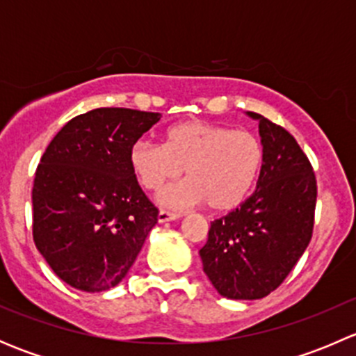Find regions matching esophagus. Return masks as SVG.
Wrapping results in <instances>:
<instances>
[{"label": "esophagus", "instance_id": "obj_1", "mask_svg": "<svg viewBox=\"0 0 356 356\" xmlns=\"http://www.w3.org/2000/svg\"><path fill=\"white\" fill-rule=\"evenodd\" d=\"M179 217H181V213H175V211H168V210L158 211V222H170Z\"/></svg>", "mask_w": 356, "mask_h": 356}]
</instances>
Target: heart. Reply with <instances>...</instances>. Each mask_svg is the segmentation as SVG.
Returning <instances> with one entry per match:
<instances>
[{
	"label": "heart",
	"instance_id": "heart-1",
	"mask_svg": "<svg viewBox=\"0 0 356 356\" xmlns=\"http://www.w3.org/2000/svg\"><path fill=\"white\" fill-rule=\"evenodd\" d=\"M129 158L139 182L149 191H160L186 168L188 181L165 189L161 203L175 208L207 203L213 211H229L253 189L265 152L253 132L189 120L167 129L163 145L138 141Z\"/></svg>",
	"mask_w": 356,
	"mask_h": 356
}]
</instances>
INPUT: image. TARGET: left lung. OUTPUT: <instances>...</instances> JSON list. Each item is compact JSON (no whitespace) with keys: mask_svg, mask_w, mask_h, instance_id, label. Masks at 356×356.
Here are the masks:
<instances>
[{"mask_svg":"<svg viewBox=\"0 0 356 356\" xmlns=\"http://www.w3.org/2000/svg\"><path fill=\"white\" fill-rule=\"evenodd\" d=\"M260 124L264 167L257 189L211 222L200 250L213 288L231 300H260L284 282L314 234L317 179L296 139L282 125L248 111Z\"/></svg>","mask_w":356,"mask_h":356,"instance_id":"1","label":"left lung"}]
</instances>
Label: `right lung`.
Returning a JSON list of instances; mask_svg holds the SVG:
<instances>
[{
    "label": "right lung",
    "mask_w": 356,
    "mask_h": 356,
    "mask_svg": "<svg viewBox=\"0 0 356 356\" xmlns=\"http://www.w3.org/2000/svg\"><path fill=\"white\" fill-rule=\"evenodd\" d=\"M161 115L96 108L74 117L51 139L32 188V238L68 286L115 288L158 222L139 186L131 148Z\"/></svg>",
    "instance_id": "add662e5"
}]
</instances>
